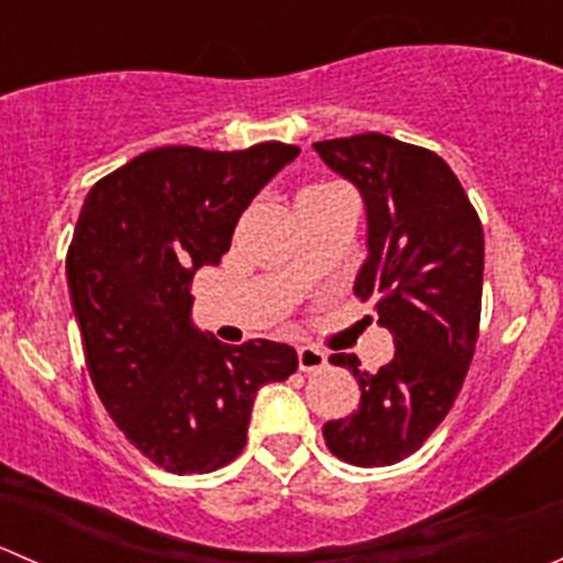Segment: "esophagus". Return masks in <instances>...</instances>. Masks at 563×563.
Masks as SVG:
<instances>
[{"mask_svg": "<svg viewBox=\"0 0 563 563\" xmlns=\"http://www.w3.org/2000/svg\"><path fill=\"white\" fill-rule=\"evenodd\" d=\"M297 360H299V371L302 373H318L329 365L327 354L316 345H299L297 349Z\"/></svg>", "mask_w": 563, "mask_h": 563, "instance_id": "1", "label": "esophagus"}]
</instances>
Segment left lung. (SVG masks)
<instances>
[{
	"instance_id": "left-lung-1",
	"label": "left lung",
	"mask_w": 563,
	"mask_h": 563,
	"mask_svg": "<svg viewBox=\"0 0 563 563\" xmlns=\"http://www.w3.org/2000/svg\"><path fill=\"white\" fill-rule=\"evenodd\" d=\"M321 161L360 190L367 258L354 294L376 299L395 356L378 373L354 354L332 365L354 373L362 397L323 424L334 457L351 465L400 463L444 422L474 356L482 310L485 234L463 185L435 152L382 133L318 141Z\"/></svg>"
}]
</instances>
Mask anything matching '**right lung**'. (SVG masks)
Here are the masks:
<instances>
[{
    "label": "right lung",
    "mask_w": 563,
    "mask_h": 563,
    "mask_svg": "<svg viewBox=\"0 0 563 563\" xmlns=\"http://www.w3.org/2000/svg\"><path fill=\"white\" fill-rule=\"evenodd\" d=\"M299 155L161 146L89 190L67 250V288L87 371L130 444L172 474H209L247 444L255 391L286 382L297 351L225 345L192 323V275L229 253L236 220Z\"/></svg>",
    "instance_id": "1"
}]
</instances>
